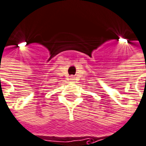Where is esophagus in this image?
Instances as JSON below:
<instances>
[{"mask_svg": "<svg viewBox=\"0 0 146 146\" xmlns=\"http://www.w3.org/2000/svg\"><path fill=\"white\" fill-rule=\"evenodd\" d=\"M70 81H71V82H74V81H75V77L71 76V77H70Z\"/></svg>", "mask_w": 146, "mask_h": 146, "instance_id": "34e87169", "label": "esophagus"}]
</instances>
